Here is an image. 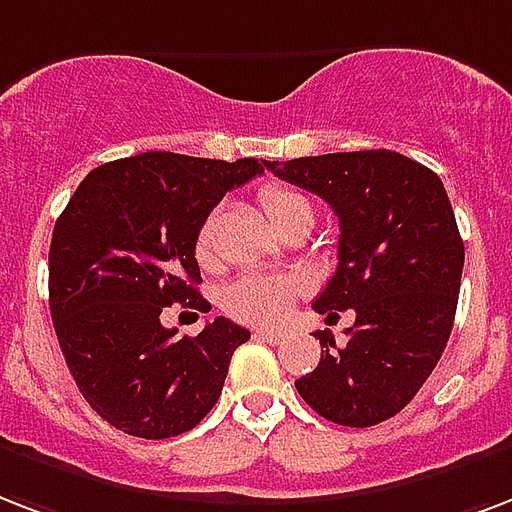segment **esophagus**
I'll return each mask as SVG.
<instances>
[{
  "label": "esophagus",
  "instance_id": "esophagus-1",
  "mask_svg": "<svg viewBox=\"0 0 512 512\" xmlns=\"http://www.w3.org/2000/svg\"><path fill=\"white\" fill-rule=\"evenodd\" d=\"M255 338H257V341L273 343V346H276V343L284 341V333H276V330H257Z\"/></svg>",
  "mask_w": 512,
  "mask_h": 512
}]
</instances>
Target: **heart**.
Wrapping results in <instances>:
<instances>
[{
	"mask_svg": "<svg viewBox=\"0 0 512 512\" xmlns=\"http://www.w3.org/2000/svg\"><path fill=\"white\" fill-rule=\"evenodd\" d=\"M260 204H263L273 228L282 222L308 214L314 217L311 201L306 195L284 185H265L260 190ZM195 257L198 263H212V220H206L195 233ZM298 287L287 276L276 273H241L233 282L225 284L222 290V308L230 317L249 322V325H273L287 317V311L295 303Z\"/></svg>",
	"mask_w": 512,
	"mask_h": 512,
	"instance_id": "b5f03b06",
	"label": "heart"
}]
</instances>
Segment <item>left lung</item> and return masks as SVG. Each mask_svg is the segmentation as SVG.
Masks as SVG:
<instances>
[{
  "mask_svg": "<svg viewBox=\"0 0 512 512\" xmlns=\"http://www.w3.org/2000/svg\"><path fill=\"white\" fill-rule=\"evenodd\" d=\"M268 169L338 214V268L314 311L327 319L354 311L343 343L314 333L322 360L295 389L343 427L392 419L435 370L454 327L464 244L446 187L392 150L268 161Z\"/></svg>",
  "mask_w": 512,
  "mask_h": 512,
  "instance_id": "left-lung-1",
  "label": "left lung"
}]
</instances>
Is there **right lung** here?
Listing matches in <instances>:
<instances>
[{
  "label": "right lung",
  "mask_w": 512,
  "mask_h": 512,
  "mask_svg": "<svg viewBox=\"0 0 512 512\" xmlns=\"http://www.w3.org/2000/svg\"><path fill=\"white\" fill-rule=\"evenodd\" d=\"M265 166L142 152L93 169L56 220L48 290L66 368L93 411L126 435L174 438L220 400L247 327L217 317L177 338L161 314L171 303L212 308L195 290V233L222 195Z\"/></svg>",
  "instance_id": "right-lung-1"
}]
</instances>
